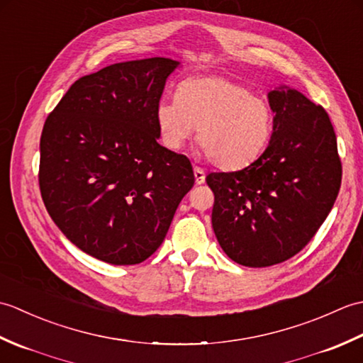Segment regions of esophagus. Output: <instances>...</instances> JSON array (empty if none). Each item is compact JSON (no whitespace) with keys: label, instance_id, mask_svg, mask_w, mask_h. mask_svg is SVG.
I'll list each match as a JSON object with an SVG mask.
<instances>
[{"label":"esophagus","instance_id":"1","mask_svg":"<svg viewBox=\"0 0 363 363\" xmlns=\"http://www.w3.org/2000/svg\"><path fill=\"white\" fill-rule=\"evenodd\" d=\"M194 173H195V182L196 184H203L206 181V172H204L201 167L195 165L194 167Z\"/></svg>","mask_w":363,"mask_h":363}]
</instances>
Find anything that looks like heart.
<instances>
[{
	"mask_svg": "<svg viewBox=\"0 0 363 363\" xmlns=\"http://www.w3.org/2000/svg\"><path fill=\"white\" fill-rule=\"evenodd\" d=\"M156 123L168 148L177 150L198 129V145L213 165L240 169L265 151L274 115L268 99L225 76H191L174 99L156 106Z\"/></svg>",
	"mask_w": 363,
	"mask_h": 363,
	"instance_id": "b5f03b06",
	"label": "heart"
}]
</instances>
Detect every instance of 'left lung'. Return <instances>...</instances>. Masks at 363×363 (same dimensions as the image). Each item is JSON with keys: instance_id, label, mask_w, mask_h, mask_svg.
<instances>
[{"instance_id": "8db88e82", "label": "left lung", "mask_w": 363, "mask_h": 363, "mask_svg": "<svg viewBox=\"0 0 363 363\" xmlns=\"http://www.w3.org/2000/svg\"><path fill=\"white\" fill-rule=\"evenodd\" d=\"M272 140L238 172L211 173L212 226L228 256L272 267L295 256L326 220L342 184V162L328 112L291 89L273 90Z\"/></svg>"}]
</instances>
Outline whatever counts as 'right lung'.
<instances>
[{
	"instance_id": "1",
	"label": "right lung",
	"mask_w": 363,
	"mask_h": 363,
	"mask_svg": "<svg viewBox=\"0 0 363 363\" xmlns=\"http://www.w3.org/2000/svg\"><path fill=\"white\" fill-rule=\"evenodd\" d=\"M177 65L150 57L82 76L43 125L46 211L68 240L107 264L148 259L195 184L190 160L157 143L156 106Z\"/></svg>"
}]
</instances>
